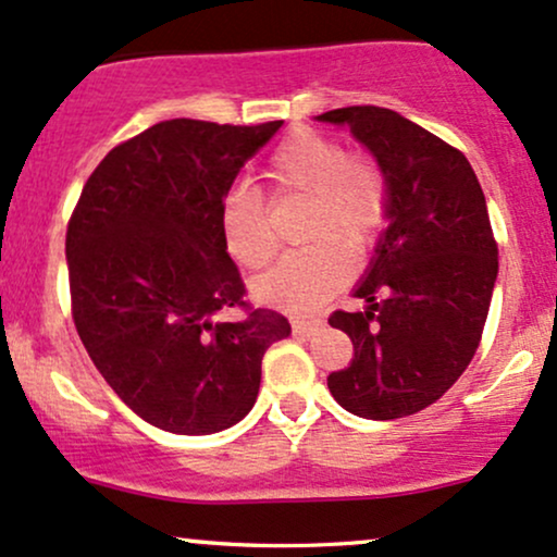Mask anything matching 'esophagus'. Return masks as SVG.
Instances as JSON below:
<instances>
[{"label":"esophagus","mask_w":557,"mask_h":557,"mask_svg":"<svg viewBox=\"0 0 557 557\" xmlns=\"http://www.w3.org/2000/svg\"><path fill=\"white\" fill-rule=\"evenodd\" d=\"M290 324H293V332H296V335H304V337L317 335V332L324 327L322 319H306V317H293Z\"/></svg>","instance_id":"obj_1"}]
</instances>
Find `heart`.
I'll return each instance as SVG.
<instances>
[{"label":"heart","instance_id":"heart-1","mask_svg":"<svg viewBox=\"0 0 557 557\" xmlns=\"http://www.w3.org/2000/svg\"><path fill=\"white\" fill-rule=\"evenodd\" d=\"M274 198L304 196L296 233L309 243L287 251L253 285L270 306L317 309L350 277V253H363L387 222L389 185L382 164L327 133L298 127L272 151L267 164ZM222 240L246 270H261L277 251L270 207L253 190H233L222 203Z\"/></svg>","mask_w":557,"mask_h":557}]
</instances>
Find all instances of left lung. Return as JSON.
I'll use <instances>...</instances> for the list:
<instances>
[{
	"label": "left lung",
	"instance_id": "left-lung-1",
	"mask_svg": "<svg viewBox=\"0 0 557 557\" xmlns=\"http://www.w3.org/2000/svg\"><path fill=\"white\" fill-rule=\"evenodd\" d=\"M317 120L348 125L389 185L387 230L354 293L367 311L330 317L354 359L327 387L356 417H411L456 385L482 341L497 280L487 201L469 159L398 112L363 104Z\"/></svg>",
	"mask_w": 557,
	"mask_h": 557
}]
</instances>
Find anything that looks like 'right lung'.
<instances>
[{"instance_id":"add662e5","label":"right lung","mask_w":557,"mask_h":557,"mask_svg":"<svg viewBox=\"0 0 557 557\" xmlns=\"http://www.w3.org/2000/svg\"><path fill=\"white\" fill-rule=\"evenodd\" d=\"M280 125H151L101 159L67 222L75 330L120 400L164 432L238 424L264 350L290 335L283 314L243 300L220 227L230 185ZM225 308L242 317L222 323Z\"/></svg>"}]
</instances>
